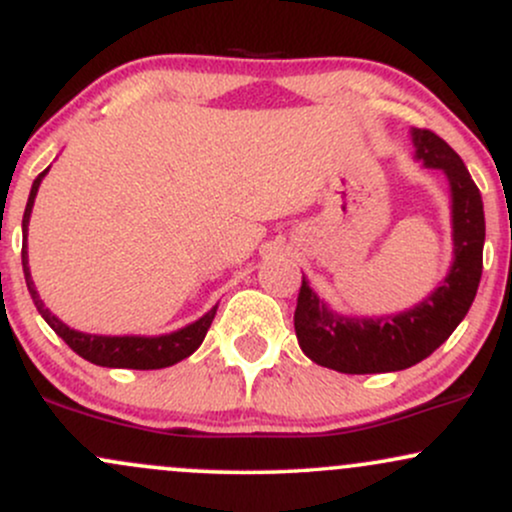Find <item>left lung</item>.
Masks as SVG:
<instances>
[{
	"label": "left lung",
	"mask_w": 512,
	"mask_h": 512,
	"mask_svg": "<svg viewBox=\"0 0 512 512\" xmlns=\"http://www.w3.org/2000/svg\"><path fill=\"white\" fill-rule=\"evenodd\" d=\"M414 158L443 170L450 187L452 264L445 279L421 303L397 315H342L305 281L298 293L296 337L303 354L339 373H392L416 366L455 332L472 308L484 257V202L462 158L431 129H411Z\"/></svg>",
	"instance_id": "1"
}]
</instances>
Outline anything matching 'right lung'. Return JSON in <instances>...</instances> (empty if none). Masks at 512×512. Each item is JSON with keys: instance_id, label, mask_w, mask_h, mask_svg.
Here are the masks:
<instances>
[{"instance_id": "1", "label": "right lung", "mask_w": 512, "mask_h": 512, "mask_svg": "<svg viewBox=\"0 0 512 512\" xmlns=\"http://www.w3.org/2000/svg\"><path fill=\"white\" fill-rule=\"evenodd\" d=\"M50 168H45L38 178L33 180L31 195H28L26 211H23V248H21V262H23V276H26V286L31 291V298L38 308V313L45 317V322L55 330L60 337L67 342L72 349L86 361L96 363V366L105 368H132V370H156V368H168L175 366V363L195 354L199 344L207 337V330L211 327V320H214L216 308L204 313L199 320L190 322V325L180 327V330L158 334V337H142V334H125V337H108V334H88L72 330L69 325H64L57 315H52L48 308H45L43 301H40L38 291H35V284L31 279V267H28V221H31V211L35 195H38V187L43 182L45 175H48Z\"/></svg>"}]
</instances>
